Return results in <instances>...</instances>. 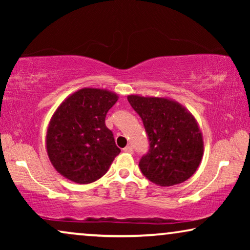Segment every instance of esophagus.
I'll use <instances>...</instances> for the list:
<instances>
[{"label": "esophagus", "mask_w": 250, "mask_h": 250, "mask_svg": "<svg viewBox=\"0 0 250 250\" xmlns=\"http://www.w3.org/2000/svg\"><path fill=\"white\" fill-rule=\"evenodd\" d=\"M123 150H124V151H125V152H127V153H133V148H132L131 146H125V148L123 149Z\"/></svg>", "instance_id": "34e87169"}]
</instances>
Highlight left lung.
I'll list each match as a JSON object with an SVG mask.
<instances>
[{
  "label": "left lung",
  "mask_w": 250,
  "mask_h": 250,
  "mask_svg": "<svg viewBox=\"0 0 250 250\" xmlns=\"http://www.w3.org/2000/svg\"><path fill=\"white\" fill-rule=\"evenodd\" d=\"M127 100L149 136V152L139 163L143 175L160 187L190 179L204 156L203 133L194 116L168 98L131 94Z\"/></svg>",
  "instance_id": "1"
}]
</instances>
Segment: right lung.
Instances as JSON below:
<instances>
[{"label": "right lung", "mask_w": 250, "mask_h": 250, "mask_svg": "<svg viewBox=\"0 0 250 250\" xmlns=\"http://www.w3.org/2000/svg\"><path fill=\"white\" fill-rule=\"evenodd\" d=\"M118 94L105 88H81L61 102L46 131V152L52 166L78 184L94 182L108 172L121 152L105 115Z\"/></svg>", "instance_id": "1"}]
</instances>
